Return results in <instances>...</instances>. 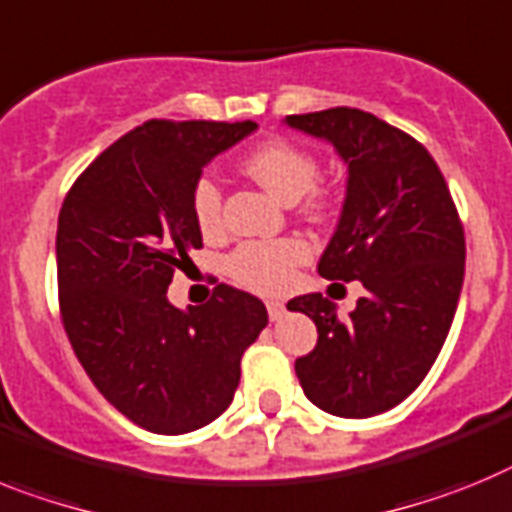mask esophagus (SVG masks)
I'll return each instance as SVG.
<instances>
[{"label":"esophagus","instance_id":"34e87169","mask_svg":"<svg viewBox=\"0 0 512 512\" xmlns=\"http://www.w3.org/2000/svg\"><path fill=\"white\" fill-rule=\"evenodd\" d=\"M265 306H268V317H270V322H278V319H281L283 314H286V304H283V301L270 299V301H265Z\"/></svg>","mask_w":512,"mask_h":512}]
</instances>
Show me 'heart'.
Instances as JSON below:
<instances>
[{
	"label": "heart",
	"mask_w": 512,
	"mask_h": 512,
	"mask_svg": "<svg viewBox=\"0 0 512 512\" xmlns=\"http://www.w3.org/2000/svg\"><path fill=\"white\" fill-rule=\"evenodd\" d=\"M242 170L257 180L265 190L293 203L304 198L309 216L327 211V190L319 188V159L309 149L291 139H268L242 159ZM190 211L198 229L213 237L224 226V195L219 180L211 172L198 175L190 190ZM309 260V247L296 237L250 239L226 257V273L239 286L255 293H283L291 288L296 268Z\"/></svg>",
	"instance_id": "obj_1"
}]
</instances>
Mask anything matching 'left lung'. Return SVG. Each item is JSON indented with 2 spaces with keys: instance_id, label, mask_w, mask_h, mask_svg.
Listing matches in <instances>:
<instances>
[{
  "instance_id": "1",
  "label": "left lung",
  "mask_w": 512,
  "mask_h": 512,
  "mask_svg": "<svg viewBox=\"0 0 512 512\" xmlns=\"http://www.w3.org/2000/svg\"><path fill=\"white\" fill-rule=\"evenodd\" d=\"M348 162V195L319 275L361 281L366 296L340 319L327 296L288 301L317 324L296 376L319 410L371 417L420 386L441 353L464 283V224L443 172L410 133L358 108L286 115Z\"/></svg>"
}]
</instances>
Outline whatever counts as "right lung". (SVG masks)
Returning <instances> with one entry per match:
<instances>
[{
    "label": "right lung",
    "instance_id": "add662e5",
    "mask_svg": "<svg viewBox=\"0 0 512 512\" xmlns=\"http://www.w3.org/2000/svg\"><path fill=\"white\" fill-rule=\"evenodd\" d=\"M252 121H146L110 144L74 180L56 231L59 311L74 355L115 410L162 435L198 430L239 386L244 350L268 311L219 283L208 304L167 301L175 270L203 237L190 190Z\"/></svg>",
    "mask_w": 512,
    "mask_h": 512
}]
</instances>
